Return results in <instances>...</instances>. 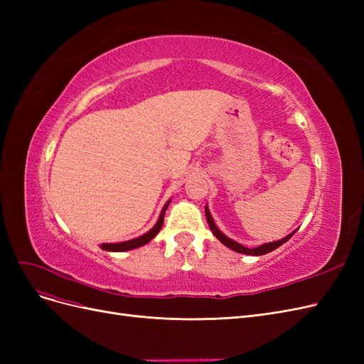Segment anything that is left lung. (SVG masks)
<instances>
[{"instance_id":"1","label":"left lung","mask_w":364,"mask_h":364,"mask_svg":"<svg viewBox=\"0 0 364 364\" xmlns=\"http://www.w3.org/2000/svg\"><path fill=\"white\" fill-rule=\"evenodd\" d=\"M205 215H206V220H208V225H209V228H211L213 234L215 235V238L220 241V243L225 245V246H226V247H229V249H232V250L238 252V253H245V255H253V257L266 255V253H269V252H272V250H274V249H278V247H279V246H282L284 243H287V241L294 235V232L297 230V229H296V230H293V232H290L289 235H285L284 238H281V240H278V241H272V243H266V245H261V246H258V247H252V249H249V247H246V246H243V245L237 243V241H234L232 238L226 237V235L222 232V230H220V229L217 228V225H215V222H214V218H213L211 213H209L208 205L205 206Z\"/></svg>"}]
</instances>
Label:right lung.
Wrapping results in <instances>:
<instances>
[{
	"instance_id": "1",
	"label": "right lung",
	"mask_w": 364,
	"mask_h": 364,
	"mask_svg": "<svg viewBox=\"0 0 364 364\" xmlns=\"http://www.w3.org/2000/svg\"><path fill=\"white\" fill-rule=\"evenodd\" d=\"M168 205H170V200L164 205L156 225L153 226V228L149 230V232H146L144 235H141V237H138V238H132V240L123 241V243H103V245H102V249L109 250V252H126V250H132V249H136V247H141V246L147 245L150 240H153V238H155V237L159 234V230H161V228H162V225H164L165 209H167Z\"/></svg>"
}]
</instances>
